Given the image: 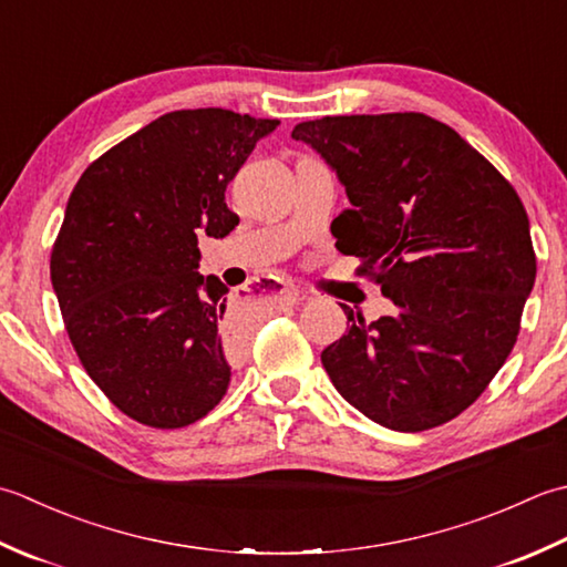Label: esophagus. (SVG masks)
I'll return each instance as SVG.
<instances>
[{"label":"esophagus","instance_id":"34e87169","mask_svg":"<svg viewBox=\"0 0 567 567\" xmlns=\"http://www.w3.org/2000/svg\"><path fill=\"white\" fill-rule=\"evenodd\" d=\"M257 293L267 300H284V303H298L300 291L291 284L274 281V279H261L257 281Z\"/></svg>","mask_w":567,"mask_h":567}]
</instances>
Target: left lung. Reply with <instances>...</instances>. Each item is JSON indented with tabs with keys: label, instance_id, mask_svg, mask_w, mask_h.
<instances>
[{
	"label": "left lung",
	"instance_id": "8db88e82",
	"mask_svg": "<svg viewBox=\"0 0 567 567\" xmlns=\"http://www.w3.org/2000/svg\"><path fill=\"white\" fill-rule=\"evenodd\" d=\"M352 207L334 245L360 257L394 313L350 328L322 350L334 389L367 419L419 433L480 399L514 350L536 281L528 215L514 186L447 124L421 112L300 122Z\"/></svg>",
	"mask_w": 567,
	"mask_h": 567
}]
</instances>
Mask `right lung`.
Wrapping results in <instances>:
<instances>
[{
  "mask_svg": "<svg viewBox=\"0 0 567 567\" xmlns=\"http://www.w3.org/2000/svg\"><path fill=\"white\" fill-rule=\"evenodd\" d=\"M279 126L219 107L178 110L92 161L68 198L51 281L80 364L148 429H186L225 396L247 342L198 237L239 217L227 183Z\"/></svg>",
  "mask_w": 567,
  "mask_h": 567,
  "instance_id": "obj_1",
  "label": "right lung"
}]
</instances>
